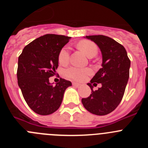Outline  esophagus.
Returning a JSON list of instances; mask_svg holds the SVG:
<instances>
[{
    "instance_id": "esophagus-1",
    "label": "esophagus",
    "mask_w": 148,
    "mask_h": 148,
    "mask_svg": "<svg viewBox=\"0 0 148 148\" xmlns=\"http://www.w3.org/2000/svg\"><path fill=\"white\" fill-rule=\"evenodd\" d=\"M73 85L75 86V87H80L81 84L78 83H76V82H73Z\"/></svg>"
}]
</instances>
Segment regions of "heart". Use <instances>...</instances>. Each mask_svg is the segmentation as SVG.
Masks as SVG:
<instances>
[{
	"instance_id": "b5f03b06",
	"label": "heart",
	"mask_w": 148,
	"mask_h": 148,
	"mask_svg": "<svg viewBox=\"0 0 148 148\" xmlns=\"http://www.w3.org/2000/svg\"><path fill=\"white\" fill-rule=\"evenodd\" d=\"M78 47L85 53L88 57H94L98 53L97 45L90 40H82L78 43ZM71 48L69 45L63 47L58 53V62L61 64H66L69 62L70 57ZM92 70L90 68H82L78 66H72L64 70V75L66 78L73 81L85 80L86 78L92 73Z\"/></svg>"
}]
</instances>
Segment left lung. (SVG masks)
Wrapping results in <instances>:
<instances>
[{
  "mask_svg": "<svg viewBox=\"0 0 148 148\" xmlns=\"http://www.w3.org/2000/svg\"><path fill=\"white\" fill-rule=\"evenodd\" d=\"M86 38L100 48L102 67L87 84L92 92L90 96L82 99V102L90 113L104 116L113 112L121 102L130 75V60L125 47L113 38L102 35ZM98 83L102 87L94 91L93 86Z\"/></svg>",
  "mask_w": 148,
  "mask_h": 148,
  "instance_id": "obj_1",
  "label": "left lung"
}]
</instances>
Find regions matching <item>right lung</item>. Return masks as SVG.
Masks as SVG:
<instances>
[{
    "label": "right lung",
    "instance_id": "obj_1",
    "mask_svg": "<svg viewBox=\"0 0 148 148\" xmlns=\"http://www.w3.org/2000/svg\"><path fill=\"white\" fill-rule=\"evenodd\" d=\"M70 38L47 34L26 46L18 57V86L27 104L38 114L47 116L56 112L66 89L72 85L70 81L61 78L56 85L49 82L58 66V53Z\"/></svg>",
    "mask_w": 148,
    "mask_h": 148
}]
</instances>
